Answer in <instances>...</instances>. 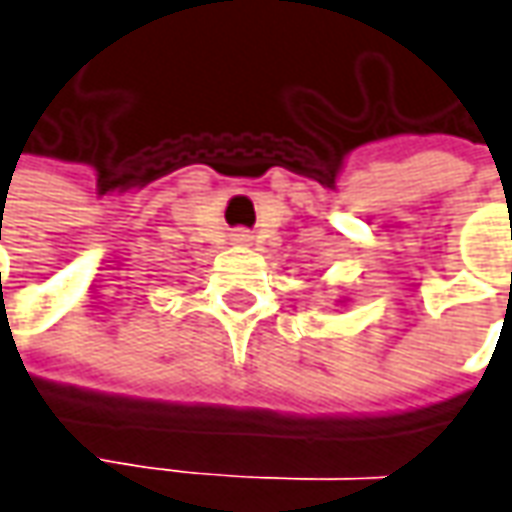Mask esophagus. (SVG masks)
I'll return each instance as SVG.
<instances>
[{
  "label": "esophagus",
  "instance_id": "34e87169",
  "mask_svg": "<svg viewBox=\"0 0 512 512\" xmlns=\"http://www.w3.org/2000/svg\"><path fill=\"white\" fill-rule=\"evenodd\" d=\"M235 241L246 243V241H249V235H246V232H235Z\"/></svg>",
  "mask_w": 512,
  "mask_h": 512
}]
</instances>
